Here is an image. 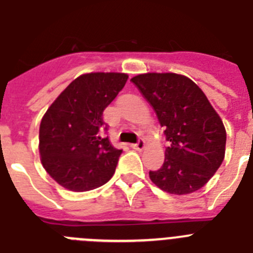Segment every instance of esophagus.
<instances>
[{"mask_svg": "<svg viewBox=\"0 0 253 253\" xmlns=\"http://www.w3.org/2000/svg\"><path fill=\"white\" fill-rule=\"evenodd\" d=\"M131 148L135 149V151H142V149L146 148V142L143 139H140L139 142L135 143V144H131Z\"/></svg>", "mask_w": 253, "mask_h": 253, "instance_id": "34e87169", "label": "esophagus"}]
</instances>
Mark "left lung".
I'll return each mask as SVG.
<instances>
[{
    "label": "left lung",
    "mask_w": 253,
    "mask_h": 253,
    "mask_svg": "<svg viewBox=\"0 0 253 253\" xmlns=\"http://www.w3.org/2000/svg\"><path fill=\"white\" fill-rule=\"evenodd\" d=\"M166 128L171 144L165 162L149 171L156 186L186 195L202 189L220 167L225 154L224 124L202 88L177 73H142L131 78Z\"/></svg>",
    "instance_id": "8db88e82"
}]
</instances>
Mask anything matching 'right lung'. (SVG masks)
Instances as JSON below:
<instances>
[{
  "mask_svg": "<svg viewBox=\"0 0 253 253\" xmlns=\"http://www.w3.org/2000/svg\"><path fill=\"white\" fill-rule=\"evenodd\" d=\"M126 80V73H84L73 80L44 114L39 128L40 161L64 189L90 191L113 177L122 149L101 135L102 114Z\"/></svg>",
  "mask_w": 253,
  "mask_h": 253,
  "instance_id": "1",
  "label": "right lung"
}]
</instances>
